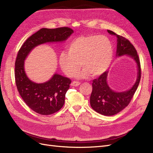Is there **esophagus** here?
Returning <instances> with one entry per match:
<instances>
[{
	"mask_svg": "<svg viewBox=\"0 0 153 153\" xmlns=\"http://www.w3.org/2000/svg\"><path fill=\"white\" fill-rule=\"evenodd\" d=\"M80 84V83L79 82H76V81H73V82H71V86H78Z\"/></svg>",
	"mask_w": 153,
	"mask_h": 153,
	"instance_id": "obj_1",
	"label": "esophagus"
}]
</instances>
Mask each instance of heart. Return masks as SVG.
Masks as SVG:
<instances>
[{
	"label": "heart",
	"instance_id": "1",
	"mask_svg": "<svg viewBox=\"0 0 153 153\" xmlns=\"http://www.w3.org/2000/svg\"><path fill=\"white\" fill-rule=\"evenodd\" d=\"M68 52H63L59 56V64L68 76H74L82 68L79 75L85 78L90 75L97 77L102 75L110 66L114 49L110 40L105 36H80L69 45Z\"/></svg>",
	"mask_w": 153,
	"mask_h": 153
}]
</instances>
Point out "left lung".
<instances>
[{"label": "left lung", "instance_id": "1", "mask_svg": "<svg viewBox=\"0 0 153 153\" xmlns=\"http://www.w3.org/2000/svg\"><path fill=\"white\" fill-rule=\"evenodd\" d=\"M107 31L110 34L117 38L116 56L124 55L130 56L136 62L138 70L135 84L129 90L122 92H115L109 87L106 82L108 71H105L98 78L92 80V91L90 97L91 107L100 114L110 116L121 112L130 103L140 83L141 68L137 50L129 41L112 30Z\"/></svg>", "mask_w": 153, "mask_h": 153}]
</instances>
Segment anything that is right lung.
I'll use <instances>...</instances> for the list:
<instances>
[{
	"label": "right lung",
	"mask_w": 153,
	"mask_h": 153,
	"mask_svg": "<svg viewBox=\"0 0 153 153\" xmlns=\"http://www.w3.org/2000/svg\"><path fill=\"white\" fill-rule=\"evenodd\" d=\"M73 32V29L68 27L43 28L29 37L18 51L15 61L16 85L23 100L36 113L50 115L61 109L71 80L56 73L48 82L36 84L26 75L25 59L36 46L49 42H61Z\"/></svg>",
	"instance_id": "add662e5"
}]
</instances>
